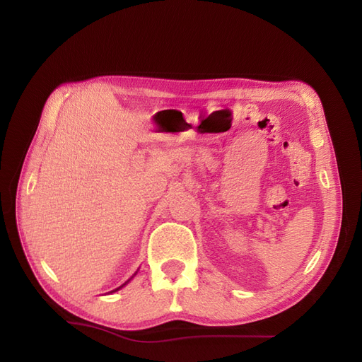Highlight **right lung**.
I'll use <instances>...</instances> for the list:
<instances>
[{
	"label": "right lung",
	"instance_id": "1",
	"mask_svg": "<svg viewBox=\"0 0 362 362\" xmlns=\"http://www.w3.org/2000/svg\"><path fill=\"white\" fill-rule=\"evenodd\" d=\"M127 282H129V279H128V281H127ZM127 282H125V284H127ZM125 284H124V286H125ZM124 286H120V287H119V288H116V290H115V291H117V290H120V288H122V287H124Z\"/></svg>",
	"mask_w": 362,
	"mask_h": 362
}]
</instances>
